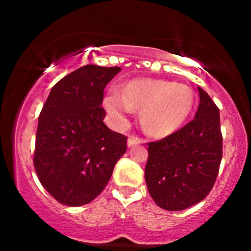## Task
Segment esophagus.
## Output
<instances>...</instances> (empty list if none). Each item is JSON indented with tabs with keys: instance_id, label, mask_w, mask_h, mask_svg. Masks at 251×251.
<instances>
[{
	"instance_id": "obj_1",
	"label": "esophagus",
	"mask_w": 251,
	"mask_h": 251,
	"mask_svg": "<svg viewBox=\"0 0 251 251\" xmlns=\"http://www.w3.org/2000/svg\"><path fill=\"white\" fill-rule=\"evenodd\" d=\"M142 142H143L142 138L137 137V135H134V134H131L127 139V145L132 146V145H135V144H140Z\"/></svg>"
}]
</instances>
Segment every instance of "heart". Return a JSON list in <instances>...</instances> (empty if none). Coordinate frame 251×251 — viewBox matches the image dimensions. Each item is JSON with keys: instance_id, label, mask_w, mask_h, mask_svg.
Returning <instances> with one entry per match:
<instances>
[{"instance_id": "obj_1", "label": "heart", "mask_w": 251, "mask_h": 251, "mask_svg": "<svg viewBox=\"0 0 251 251\" xmlns=\"http://www.w3.org/2000/svg\"><path fill=\"white\" fill-rule=\"evenodd\" d=\"M194 102V92L189 86L160 80L132 81L124 92L113 87L103 100L108 113L118 120L125 119L133 108L143 109L144 128L153 135L176 131L189 117Z\"/></svg>"}]
</instances>
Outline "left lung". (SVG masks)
Masks as SVG:
<instances>
[{
	"label": "left lung",
	"instance_id": "left-lung-1",
	"mask_svg": "<svg viewBox=\"0 0 251 251\" xmlns=\"http://www.w3.org/2000/svg\"><path fill=\"white\" fill-rule=\"evenodd\" d=\"M195 119L168 137L148 143L145 180L152 200L169 211L203 201L214 186L222 160L220 109L198 87Z\"/></svg>",
	"mask_w": 251,
	"mask_h": 251
}]
</instances>
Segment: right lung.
I'll list each match as a JSON object with an SVG mask.
<instances>
[{
	"instance_id": "1",
	"label": "right lung",
	"mask_w": 251,
	"mask_h": 251,
	"mask_svg": "<svg viewBox=\"0 0 251 251\" xmlns=\"http://www.w3.org/2000/svg\"><path fill=\"white\" fill-rule=\"evenodd\" d=\"M120 71L77 68L54 85L41 109L34 168L43 188L63 205L96 200L127 149V137L103 124L101 106L103 89Z\"/></svg>"
}]
</instances>
